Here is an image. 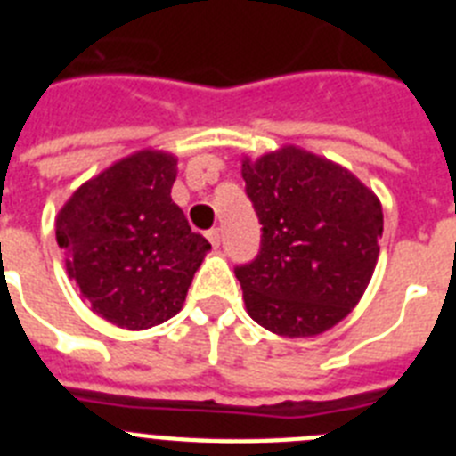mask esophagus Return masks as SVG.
I'll use <instances>...</instances> for the list:
<instances>
[{"label":"esophagus","instance_id":"obj_1","mask_svg":"<svg viewBox=\"0 0 456 456\" xmlns=\"http://www.w3.org/2000/svg\"><path fill=\"white\" fill-rule=\"evenodd\" d=\"M208 240L215 248L219 247V244H221V231H219V228H212V231H208Z\"/></svg>","mask_w":456,"mask_h":456}]
</instances>
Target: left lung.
I'll use <instances>...</instances> for the list:
<instances>
[{
    "instance_id": "left-lung-1",
    "label": "left lung",
    "mask_w": 456,
    "mask_h": 456,
    "mask_svg": "<svg viewBox=\"0 0 456 456\" xmlns=\"http://www.w3.org/2000/svg\"><path fill=\"white\" fill-rule=\"evenodd\" d=\"M241 178L263 224L257 256L235 267L248 315L288 338L331 329L372 278L381 203L349 171L292 146L244 159Z\"/></svg>"
}]
</instances>
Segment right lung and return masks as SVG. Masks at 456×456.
Here are the masks:
<instances>
[{
    "label": "right lung",
    "instance_id": "right-lung-1",
    "mask_svg": "<svg viewBox=\"0 0 456 456\" xmlns=\"http://www.w3.org/2000/svg\"><path fill=\"white\" fill-rule=\"evenodd\" d=\"M175 159L143 151L72 193L56 216V241L84 299L123 329H151L184 304L209 241L171 200Z\"/></svg>",
    "mask_w": 456,
    "mask_h": 456
}]
</instances>
